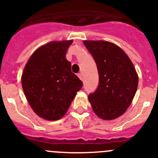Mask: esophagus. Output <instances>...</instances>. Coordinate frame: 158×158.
Here are the masks:
<instances>
[{
  "label": "esophagus",
  "mask_w": 158,
  "mask_h": 158,
  "mask_svg": "<svg viewBox=\"0 0 158 158\" xmlns=\"http://www.w3.org/2000/svg\"><path fill=\"white\" fill-rule=\"evenodd\" d=\"M77 76H78V77L80 78V79H81V81L84 80L83 75H82V73H78V74H77Z\"/></svg>",
  "instance_id": "34e87169"
}]
</instances>
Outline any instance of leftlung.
I'll return each instance as SVG.
<instances>
[{"mask_svg":"<svg viewBox=\"0 0 158 158\" xmlns=\"http://www.w3.org/2000/svg\"><path fill=\"white\" fill-rule=\"evenodd\" d=\"M97 66L99 85L89 95L93 111L111 120L127 109L137 91L139 77L133 63L120 47L106 41H84Z\"/></svg>","mask_w":158,"mask_h":158,"instance_id":"1","label":"left lung"}]
</instances>
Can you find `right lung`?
Segmentation results:
<instances>
[{
	"label": "right lung",
	"mask_w": 158,
	"mask_h": 158,
	"mask_svg": "<svg viewBox=\"0 0 158 158\" xmlns=\"http://www.w3.org/2000/svg\"><path fill=\"white\" fill-rule=\"evenodd\" d=\"M73 40L51 42L36 50L22 74V87L32 109L41 118L58 120L83 85L71 71L65 54Z\"/></svg>",
	"instance_id": "1"
}]
</instances>
